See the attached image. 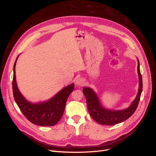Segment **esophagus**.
<instances>
[{
    "instance_id": "obj_1",
    "label": "esophagus",
    "mask_w": 156,
    "mask_h": 156,
    "mask_svg": "<svg viewBox=\"0 0 156 156\" xmlns=\"http://www.w3.org/2000/svg\"><path fill=\"white\" fill-rule=\"evenodd\" d=\"M84 83V81L82 78H78L76 79V81H75V84H76V85L77 86L83 85Z\"/></svg>"
}]
</instances>
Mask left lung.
<instances>
[{"mask_svg": "<svg viewBox=\"0 0 156 156\" xmlns=\"http://www.w3.org/2000/svg\"><path fill=\"white\" fill-rule=\"evenodd\" d=\"M137 72L139 76V89L135 100L126 108L122 110L108 109L103 107L97 94L90 87H83V92L87 100L88 110L92 119L98 124L112 126L125 121L133 114L138 106L143 90V80L140 72L139 61L137 58Z\"/></svg>", "mask_w": 156, "mask_h": 156, "instance_id": "8db88e82", "label": "left lung"}]
</instances>
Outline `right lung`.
I'll return each instance as SVG.
<instances>
[{"mask_svg": "<svg viewBox=\"0 0 156 156\" xmlns=\"http://www.w3.org/2000/svg\"><path fill=\"white\" fill-rule=\"evenodd\" d=\"M13 65L12 88L14 100L27 119L32 124L40 126H53L62 118L68 98L74 90V83L69 84L56 93L49 100L32 103L28 101L19 90L16 77V65Z\"/></svg>", "mask_w": 156, "mask_h": 156, "instance_id": "obj_1", "label": "right lung"}]
</instances>
